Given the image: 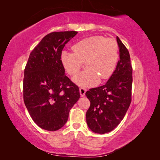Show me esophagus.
Segmentation results:
<instances>
[{
    "mask_svg": "<svg viewBox=\"0 0 160 160\" xmlns=\"http://www.w3.org/2000/svg\"><path fill=\"white\" fill-rule=\"evenodd\" d=\"M85 93H86V89H84V88H83V87L80 88V93L81 97L84 96Z\"/></svg>",
    "mask_w": 160,
    "mask_h": 160,
    "instance_id": "34e87169",
    "label": "esophagus"
}]
</instances>
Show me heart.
<instances>
[{"label": "heart", "mask_w": 160, "mask_h": 160, "mask_svg": "<svg viewBox=\"0 0 160 160\" xmlns=\"http://www.w3.org/2000/svg\"><path fill=\"white\" fill-rule=\"evenodd\" d=\"M73 52L64 50L60 62L71 76H75L82 65L86 69L73 78L77 84L94 86L98 81L109 78L116 69L119 60V47L116 40L95 36L80 40L72 47Z\"/></svg>", "instance_id": "b5f03b06"}]
</instances>
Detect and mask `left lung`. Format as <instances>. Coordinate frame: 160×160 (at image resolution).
I'll return each mask as SVG.
<instances>
[{
	"label": "left lung",
	"instance_id": "1",
	"mask_svg": "<svg viewBox=\"0 0 160 160\" xmlns=\"http://www.w3.org/2000/svg\"><path fill=\"white\" fill-rule=\"evenodd\" d=\"M120 60L107 82L90 89L86 96L91 104L87 111L88 127L96 133L108 132L123 120L131 102L132 69L127 47L117 36Z\"/></svg>",
	"mask_w": 160,
	"mask_h": 160
}]
</instances>
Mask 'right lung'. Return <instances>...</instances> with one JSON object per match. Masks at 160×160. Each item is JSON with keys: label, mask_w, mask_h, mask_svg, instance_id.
<instances>
[{"label": "right lung", "mask_w": 160, "mask_h": 160, "mask_svg": "<svg viewBox=\"0 0 160 160\" xmlns=\"http://www.w3.org/2000/svg\"><path fill=\"white\" fill-rule=\"evenodd\" d=\"M77 32L46 35L32 50L23 79V100L32 120L41 128L57 131L67 122L80 97L79 88L64 74L60 54Z\"/></svg>", "instance_id": "1"}]
</instances>
